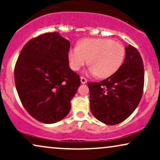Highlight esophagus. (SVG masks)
Segmentation results:
<instances>
[{"label":"esophagus","instance_id":"1","mask_svg":"<svg viewBox=\"0 0 160 160\" xmlns=\"http://www.w3.org/2000/svg\"><path fill=\"white\" fill-rule=\"evenodd\" d=\"M80 81H81L82 84H85L87 82V79L83 78V77H81V78H80Z\"/></svg>","mask_w":160,"mask_h":160}]
</instances>
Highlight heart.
Returning a JSON list of instances; mask_svg holds the SVG:
<instances>
[{
  "label": "heart",
  "instance_id": "b5f03b06",
  "mask_svg": "<svg viewBox=\"0 0 160 160\" xmlns=\"http://www.w3.org/2000/svg\"><path fill=\"white\" fill-rule=\"evenodd\" d=\"M125 56L122 44L109 39H84L78 42L77 48H72L68 52L70 67L78 71L88 63V73L107 78L119 69Z\"/></svg>",
  "mask_w": 160,
  "mask_h": 160
}]
</instances>
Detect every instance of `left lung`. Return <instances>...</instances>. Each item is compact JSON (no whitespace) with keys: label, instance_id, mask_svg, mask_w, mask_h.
I'll return each instance as SVG.
<instances>
[{"label":"left lung","instance_id":"left-lung-1","mask_svg":"<svg viewBox=\"0 0 160 160\" xmlns=\"http://www.w3.org/2000/svg\"><path fill=\"white\" fill-rule=\"evenodd\" d=\"M124 61L116 73L99 82H89L90 109L97 120L108 125L121 123L135 111L144 85L143 62L137 49L125 48Z\"/></svg>","mask_w":160,"mask_h":160}]
</instances>
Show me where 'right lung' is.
<instances>
[{"label":"right lung","instance_id":"obj_1","mask_svg":"<svg viewBox=\"0 0 160 160\" xmlns=\"http://www.w3.org/2000/svg\"><path fill=\"white\" fill-rule=\"evenodd\" d=\"M69 40L58 32L47 33L28 42L14 68L17 91L23 107L44 123L64 118L80 86V78L69 68Z\"/></svg>","mask_w":160,"mask_h":160}]
</instances>
